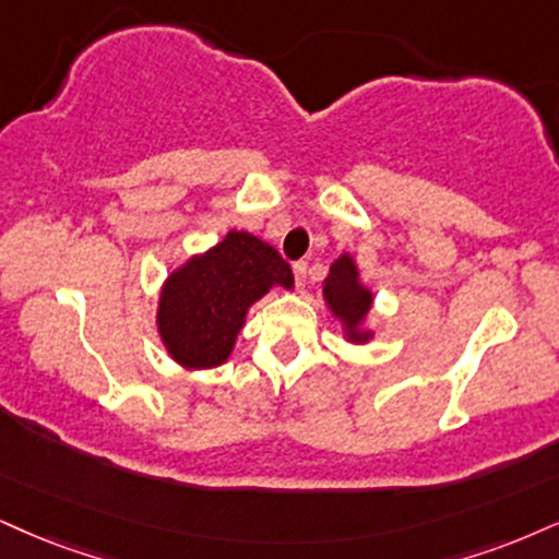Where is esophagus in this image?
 I'll return each mask as SVG.
<instances>
[{
  "label": "esophagus",
  "mask_w": 559,
  "mask_h": 559,
  "mask_svg": "<svg viewBox=\"0 0 559 559\" xmlns=\"http://www.w3.org/2000/svg\"><path fill=\"white\" fill-rule=\"evenodd\" d=\"M293 274H295V285H298V287L306 285V277H308V264H306V261H295Z\"/></svg>",
  "instance_id": "obj_1"
}]
</instances>
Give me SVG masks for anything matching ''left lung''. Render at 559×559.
Instances as JSON below:
<instances>
[{"label": "left lung", "mask_w": 559, "mask_h": 559, "mask_svg": "<svg viewBox=\"0 0 559 559\" xmlns=\"http://www.w3.org/2000/svg\"><path fill=\"white\" fill-rule=\"evenodd\" d=\"M323 298H326L329 308L344 321V326H347L353 340H368V334L357 332V326H360L365 316H368L373 295L357 282V266L353 259L342 257L334 261L332 272H329L326 277V285H323Z\"/></svg>", "instance_id": "8db88e82"}]
</instances>
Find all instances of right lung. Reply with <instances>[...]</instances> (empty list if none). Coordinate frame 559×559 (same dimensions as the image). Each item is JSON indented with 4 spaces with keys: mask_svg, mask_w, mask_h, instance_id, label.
Wrapping results in <instances>:
<instances>
[{
    "mask_svg": "<svg viewBox=\"0 0 559 559\" xmlns=\"http://www.w3.org/2000/svg\"><path fill=\"white\" fill-rule=\"evenodd\" d=\"M272 285L290 290V264L251 233L230 230L165 282L157 326L168 353L186 368L225 362L246 311Z\"/></svg>",
    "mask_w": 559,
    "mask_h": 559,
    "instance_id": "right-lung-1",
    "label": "right lung"
}]
</instances>
